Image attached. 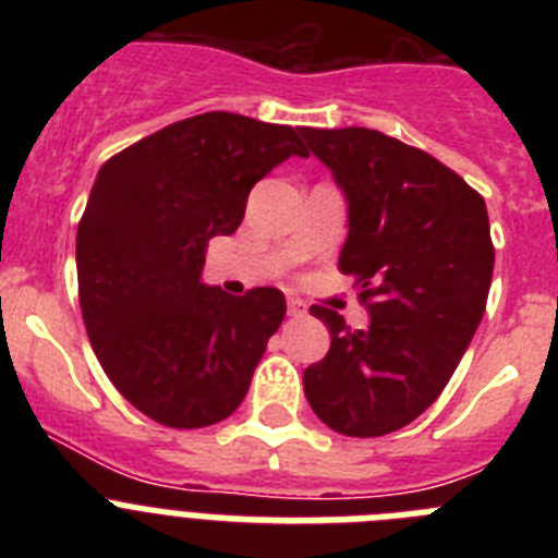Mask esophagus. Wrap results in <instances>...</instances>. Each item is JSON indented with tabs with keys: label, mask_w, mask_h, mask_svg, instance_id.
<instances>
[{
	"label": "esophagus",
	"mask_w": 558,
	"mask_h": 558,
	"mask_svg": "<svg viewBox=\"0 0 558 558\" xmlns=\"http://www.w3.org/2000/svg\"><path fill=\"white\" fill-rule=\"evenodd\" d=\"M307 310H304V304L299 302V299H288V315H293V318H299V315H304Z\"/></svg>",
	"instance_id": "34e87169"
}]
</instances>
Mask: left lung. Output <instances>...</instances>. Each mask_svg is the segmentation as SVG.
I'll list each match as a JSON object with an SVG mask.
<instances>
[{"label": "left lung", "mask_w": 558, "mask_h": 558, "mask_svg": "<svg viewBox=\"0 0 558 558\" xmlns=\"http://www.w3.org/2000/svg\"><path fill=\"white\" fill-rule=\"evenodd\" d=\"M347 198L338 268L354 276L372 324L327 307V357L304 368V397L335 433L386 436L438 399L486 310L495 245L486 204L430 153L368 128H302Z\"/></svg>", "instance_id": "1"}]
</instances>
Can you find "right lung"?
Returning <instances> with one entry per match:
<instances>
[{"instance_id": "add662e5", "label": "right lung", "mask_w": 558, "mask_h": 558, "mask_svg": "<svg viewBox=\"0 0 558 558\" xmlns=\"http://www.w3.org/2000/svg\"><path fill=\"white\" fill-rule=\"evenodd\" d=\"M290 156L295 128L209 111L111 156L77 226L83 324L113 388L153 422L209 427L245 399L284 295L201 282L206 243L243 223L251 186Z\"/></svg>"}]
</instances>
